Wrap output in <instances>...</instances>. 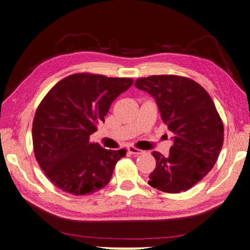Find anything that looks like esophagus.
Here are the masks:
<instances>
[{
	"mask_svg": "<svg viewBox=\"0 0 250 250\" xmlns=\"http://www.w3.org/2000/svg\"><path fill=\"white\" fill-rule=\"evenodd\" d=\"M128 151H129V153L133 154V155H139V154L145 153V151L139 150V149H137V147H134V146H129L128 147Z\"/></svg>",
	"mask_w": 250,
	"mask_h": 250,
	"instance_id": "1",
	"label": "esophagus"
}]
</instances>
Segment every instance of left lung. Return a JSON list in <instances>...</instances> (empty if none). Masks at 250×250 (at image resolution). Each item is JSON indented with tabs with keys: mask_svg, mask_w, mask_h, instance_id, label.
I'll return each instance as SVG.
<instances>
[{
	"mask_svg": "<svg viewBox=\"0 0 250 250\" xmlns=\"http://www.w3.org/2000/svg\"><path fill=\"white\" fill-rule=\"evenodd\" d=\"M134 86L153 97L174 134L167 156L152 153L156 167L147 183L166 193L188 191L213 168L223 146L224 125L213 100L201 84L182 76H150Z\"/></svg>",
	"mask_w": 250,
	"mask_h": 250,
	"instance_id": "obj_1",
	"label": "left lung"
}]
</instances>
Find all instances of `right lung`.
Returning <instances> with one entry per match:
<instances>
[{"label": "right lung", "instance_id": "1", "mask_svg": "<svg viewBox=\"0 0 250 250\" xmlns=\"http://www.w3.org/2000/svg\"><path fill=\"white\" fill-rule=\"evenodd\" d=\"M131 78L79 73L62 79L35 112L32 128L34 153L45 175L62 191L86 195L104 188L125 150H107L89 141L104 122Z\"/></svg>", "mask_w": 250, "mask_h": 250}]
</instances>
